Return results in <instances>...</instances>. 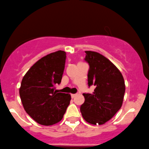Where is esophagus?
Masks as SVG:
<instances>
[{
  "mask_svg": "<svg viewBox=\"0 0 149 149\" xmlns=\"http://www.w3.org/2000/svg\"><path fill=\"white\" fill-rule=\"evenodd\" d=\"M76 95H77V94H71V97L72 98H74Z\"/></svg>",
  "mask_w": 149,
  "mask_h": 149,
  "instance_id": "esophagus-1",
  "label": "esophagus"
}]
</instances>
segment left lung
<instances>
[{"mask_svg": "<svg viewBox=\"0 0 149 149\" xmlns=\"http://www.w3.org/2000/svg\"><path fill=\"white\" fill-rule=\"evenodd\" d=\"M85 61L89 64L88 84L95 86L93 93H83L85 102L81 112L86 122L103 125L119 111L125 93V80L113 63L100 54L86 51Z\"/></svg>", "mask_w": 149, "mask_h": 149, "instance_id": "8db88e82", "label": "left lung"}]
</instances>
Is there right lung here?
Listing matches in <instances>:
<instances>
[{"label":"right lung","instance_id":"right-lung-1","mask_svg":"<svg viewBox=\"0 0 149 149\" xmlns=\"http://www.w3.org/2000/svg\"><path fill=\"white\" fill-rule=\"evenodd\" d=\"M66 54L57 51L42 57L24 75L19 96L24 110L42 125L60 122L70 104L71 95L58 93L55 88L61 81Z\"/></svg>","mask_w":149,"mask_h":149}]
</instances>
